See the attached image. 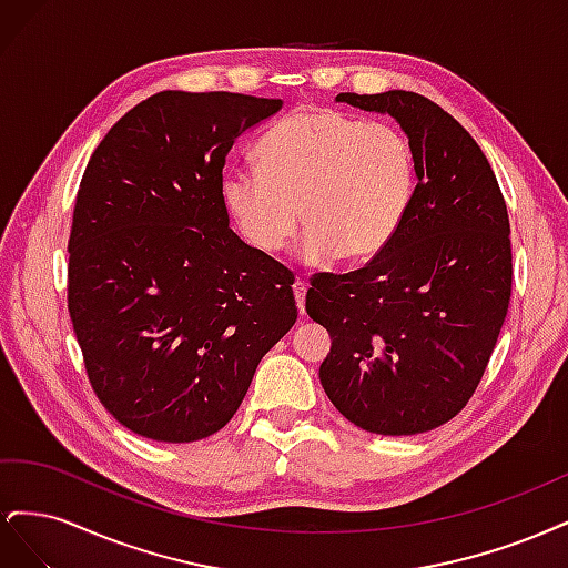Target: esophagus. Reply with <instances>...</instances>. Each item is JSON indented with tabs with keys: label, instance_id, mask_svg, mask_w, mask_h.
Masks as SVG:
<instances>
[{
	"label": "esophagus",
	"instance_id": "esophagus-1",
	"mask_svg": "<svg viewBox=\"0 0 568 568\" xmlns=\"http://www.w3.org/2000/svg\"><path fill=\"white\" fill-rule=\"evenodd\" d=\"M305 294H307V284L303 280L294 282V296H296V305H298V313L305 315Z\"/></svg>",
	"mask_w": 568,
	"mask_h": 568
}]
</instances>
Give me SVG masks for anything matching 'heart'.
Listing matches in <instances>:
<instances>
[{
    "label": "heart",
    "instance_id": "b5f03b06",
    "mask_svg": "<svg viewBox=\"0 0 568 568\" xmlns=\"http://www.w3.org/2000/svg\"><path fill=\"white\" fill-rule=\"evenodd\" d=\"M255 159L261 170H227L220 194L236 232L263 255H277L303 220V263H367L393 244L415 201L407 134L336 109L288 113Z\"/></svg>",
    "mask_w": 568,
    "mask_h": 568
}]
</instances>
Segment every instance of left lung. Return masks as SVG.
I'll list each match as a JSON object with an SVG mask.
<instances>
[{"label": "left lung", "instance_id": "1", "mask_svg": "<svg viewBox=\"0 0 568 568\" xmlns=\"http://www.w3.org/2000/svg\"><path fill=\"white\" fill-rule=\"evenodd\" d=\"M336 101L388 113L415 149V201L393 244L351 274H317L305 311L332 336L320 382L355 426L415 436L450 422L486 372L511 296L509 217L484 151L432 99Z\"/></svg>", "mask_w": 568, "mask_h": 568}]
</instances>
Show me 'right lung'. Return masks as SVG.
I'll list each match as a JSON object with an SVG mask.
<instances>
[{"label": "right lung", "instance_id": "right-lung-1", "mask_svg": "<svg viewBox=\"0 0 568 568\" xmlns=\"http://www.w3.org/2000/svg\"><path fill=\"white\" fill-rule=\"evenodd\" d=\"M277 111L280 99L159 92L84 170L68 313L97 398L144 438L220 432L296 324L294 274L230 230L220 194L234 142Z\"/></svg>", "mask_w": 568, "mask_h": 568}]
</instances>
